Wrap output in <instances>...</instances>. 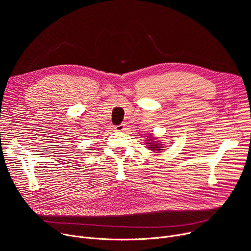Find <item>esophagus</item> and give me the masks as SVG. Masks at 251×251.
Returning a JSON list of instances; mask_svg holds the SVG:
<instances>
[{
    "label": "esophagus",
    "mask_w": 251,
    "mask_h": 251,
    "mask_svg": "<svg viewBox=\"0 0 251 251\" xmlns=\"http://www.w3.org/2000/svg\"><path fill=\"white\" fill-rule=\"evenodd\" d=\"M115 129L117 130V131H123L124 129H125V124H120V125H118V126H116L115 127Z\"/></svg>",
    "instance_id": "34e87169"
}]
</instances>
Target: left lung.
<instances>
[{
	"mask_svg": "<svg viewBox=\"0 0 251 251\" xmlns=\"http://www.w3.org/2000/svg\"><path fill=\"white\" fill-rule=\"evenodd\" d=\"M149 144V149L150 150H151V151H163L162 150V146H160V144L159 143H156L155 141H151V142H149L148 143Z\"/></svg>",
	"mask_w": 251,
	"mask_h": 251,
	"instance_id": "left-lung-1",
	"label": "left lung"
}]
</instances>
